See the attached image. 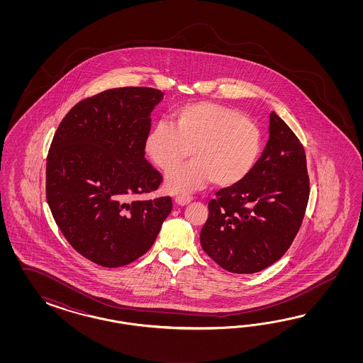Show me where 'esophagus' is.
<instances>
[{"mask_svg":"<svg viewBox=\"0 0 363 363\" xmlns=\"http://www.w3.org/2000/svg\"><path fill=\"white\" fill-rule=\"evenodd\" d=\"M191 199H193V197L187 196V194H179V196H176V198H174L177 205H179V206H185L189 202H191Z\"/></svg>","mask_w":363,"mask_h":363,"instance_id":"obj_1","label":"esophagus"}]
</instances>
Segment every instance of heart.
<instances>
[{
	"instance_id": "b5f03b06",
	"label": "heart",
	"mask_w": 363,
	"mask_h": 363,
	"mask_svg": "<svg viewBox=\"0 0 363 363\" xmlns=\"http://www.w3.org/2000/svg\"><path fill=\"white\" fill-rule=\"evenodd\" d=\"M262 149V134L240 110L214 102H196L173 113V125L155 122L145 138V152L154 165L167 172L166 187L187 193L209 182L218 187L238 185L250 174Z\"/></svg>"
}]
</instances>
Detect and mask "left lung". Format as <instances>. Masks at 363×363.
<instances>
[{"label": "left lung", "mask_w": 363, "mask_h": 363, "mask_svg": "<svg viewBox=\"0 0 363 363\" xmlns=\"http://www.w3.org/2000/svg\"><path fill=\"white\" fill-rule=\"evenodd\" d=\"M269 141L250 174L217 191L199 240L222 269L252 274L277 262L302 225L310 194L306 154L274 111Z\"/></svg>", "instance_id": "8db88e82"}]
</instances>
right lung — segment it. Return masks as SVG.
<instances>
[{"instance_id":"1","label":"right lung","mask_w":363,"mask_h":363,"mask_svg":"<svg viewBox=\"0 0 363 363\" xmlns=\"http://www.w3.org/2000/svg\"><path fill=\"white\" fill-rule=\"evenodd\" d=\"M158 89H109L76 104L46 158V199L72 247L104 267L132 264L153 245L170 197L140 199L162 176L145 158Z\"/></svg>"}]
</instances>
